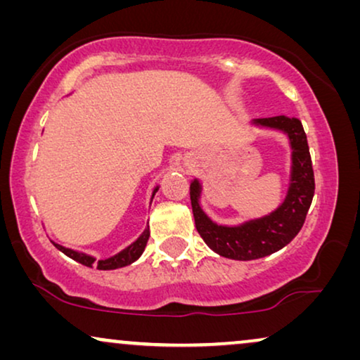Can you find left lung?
Instances as JSON below:
<instances>
[{
	"label": "left lung",
	"mask_w": 360,
	"mask_h": 360,
	"mask_svg": "<svg viewBox=\"0 0 360 360\" xmlns=\"http://www.w3.org/2000/svg\"><path fill=\"white\" fill-rule=\"evenodd\" d=\"M250 126L283 132L292 149L288 190L277 210L240 224H218L201 208V181L195 179L190 184L196 231L211 250L234 260L260 259L285 248L302 229L314 195L311 157L302 121L297 117L274 116L250 121Z\"/></svg>",
	"instance_id": "8db88e82"
}]
</instances>
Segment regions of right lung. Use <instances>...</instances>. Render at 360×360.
Segmentation results:
<instances>
[{"label": "right lung", "instance_id": "right-lung-1", "mask_svg": "<svg viewBox=\"0 0 360 360\" xmlns=\"http://www.w3.org/2000/svg\"><path fill=\"white\" fill-rule=\"evenodd\" d=\"M157 190H159V185L155 186L154 191H152L150 203H152V198H154V195L157 193ZM149 236H150V231H149V226H147V228L144 229V233H142L139 238L134 240V243L127 245L126 249H122L121 252L111 255V257H108V259H101V260H96V257H93V255H90V254L78 252V250L63 248V245H60V244L53 243V245H56L60 252L68 255V257L73 260H77V262H80L82 265H86V267H96L98 270H115V269L126 267V265L136 262V260L142 255V252H144L147 240H149Z\"/></svg>", "mask_w": 360, "mask_h": 360}]
</instances>
